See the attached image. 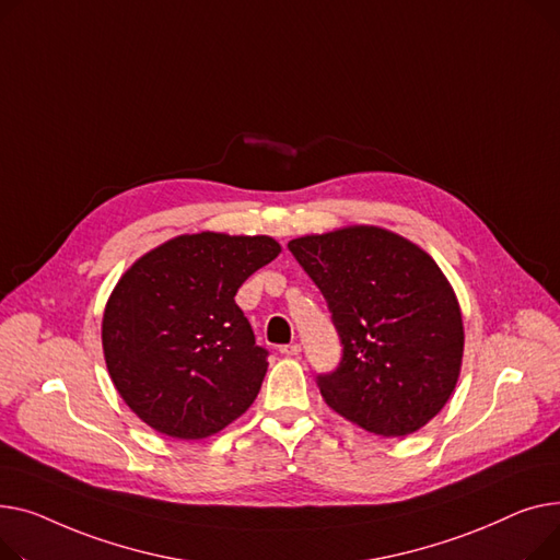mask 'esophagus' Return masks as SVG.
Here are the masks:
<instances>
[{
	"instance_id": "obj_1",
	"label": "esophagus",
	"mask_w": 560,
	"mask_h": 560,
	"mask_svg": "<svg viewBox=\"0 0 560 560\" xmlns=\"http://www.w3.org/2000/svg\"><path fill=\"white\" fill-rule=\"evenodd\" d=\"M280 352H282V354H287V357L301 354V343H287V346H280Z\"/></svg>"
}]
</instances>
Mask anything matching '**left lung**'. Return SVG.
I'll return each mask as SVG.
<instances>
[{
	"label": "left lung",
	"mask_w": 560,
	"mask_h": 560,
	"mask_svg": "<svg viewBox=\"0 0 560 560\" xmlns=\"http://www.w3.org/2000/svg\"><path fill=\"white\" fill-rule=\"evenodd\" d=\"M320 289L343 354L318 375L320 396L380 436H407L450 400L462 373L464 320L436 261L377 225H348L289 242Z\"/></svg>",
	"instance_id": "1"
}]
</instances>
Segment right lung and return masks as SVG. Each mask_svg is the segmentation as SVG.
<instances>
[{
	"mask_svg": "<svg viewBox=\"0 0 560 560\" xmlns=\"http://www.w3.org/2000/svg\"><path fill=\"white\" fill-rule=\"evenodd\" d=\"M280 250L267 235H180L119 278L102 323L106 366L155 432L208 439L253 405L269 352L235 295Z\"/></svg>",
	"mask_w": 560,
	"mask_h": 560,
	"instance_id": "add662e5",
	"label": "right lung"
}]
</instances>
